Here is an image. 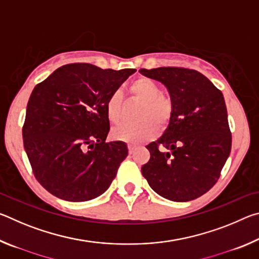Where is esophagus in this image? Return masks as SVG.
<instances>
[{
    "label": "esophagus",
    "instance_id": "esophagus-1",
    "mask_svg": "<svg viewBox=\"0 0 259 259\" xmlns=\"http://www.w3.org/2000/svg\"><path fill=\"white\" fill-rule=\"evenodd\" d=\"M135 146L134 145H128V150H129V154H133L134 151H135Z\"/></svg>",
    "mask_w": 259,
    "mask_h": 259
}]
</instances>
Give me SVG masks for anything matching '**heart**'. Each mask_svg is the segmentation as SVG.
<instances>
[{"label": "heart", "instance_id": "1", "mask_svg": "<svg viewBox=\"0 0 259 259\" xmlns=\"http://www.w3.org/2000/svg\"><path fill=\"white\" fill-rule=\"evenodd\" d=\"M131 97L143 104L140 108L137 125L121 124L112 130L114 139L128 144H140L154 138L157 128L164 129L169 124L174 114L171 97L161 94V88L155 81L142 77L129 85ZM122 97L119 93H113L106 103V113L113 123L121 121Z\"/></svg>", "mask_w": 259, "mask_h": 259}]
</instances>
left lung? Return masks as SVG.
Instances as JSON below:
<instances>
[{"label":"left lung","mask_w":259,"mask_h":259,"mask_svg":"<svg viewBox=\"0 0 259 259\" xmlns=\"http://www.w3.org/2000/svg\"><path fill=\"white\" fill-rule=\"evenodd\" d=\"M166 87L174 114L163 135L148 144L150 161L142 166L153 191L164 199L186 202L217 183L229 157L232 135L222 91L194 69H139Z\"/></svg>","instance_id":"left-lung-1"}]
</instances>
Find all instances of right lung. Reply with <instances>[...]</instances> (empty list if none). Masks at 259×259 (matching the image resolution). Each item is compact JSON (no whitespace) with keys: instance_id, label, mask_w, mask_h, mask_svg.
Here are the masks:
<instances>
[{"instance_id":"right-lung-1","label":"right lung","mask_w":259,"mask_h":259,"mask_svg":"<svg viewBox=\"0 0 259 259\" xmlns=\"http://www.w3.org/2000/svg\"><path fill=\"white\" fill-rule=\"evenodd\" d=\"M135 72L68 64L34 88L26 108L24 147L35 178L52 195L83 202L111 185L128 147L120 140L105 143L106 103Z\"/></svg>"}]
</instances>
